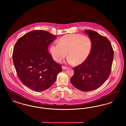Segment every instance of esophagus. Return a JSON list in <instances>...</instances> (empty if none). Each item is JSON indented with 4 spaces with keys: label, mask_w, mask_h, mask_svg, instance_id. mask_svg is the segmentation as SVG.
Returning a JSON list of instances; mask_svg holds the SVG:
<instances>
[{
    "label": "esophagus",
    "mask_w": 126,
    "mask_h": 126,
    "mask_svg": "<svg viewBox=\"0 0 126 126\" xmlns=\"http://www.w3.org/2000/svg\"><path fill=\"white\" fill-rule=\"evenodd\" d=\"M62 68L63 70H65V69H66L67 67H66V66H62Z\"/></svg>",
    "instance_id": "obj_1"
}]
</instances>
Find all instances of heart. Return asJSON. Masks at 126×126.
Instances as JSON below:
<instances>
[{
  "mask_svg": "<svg viewBox=\"0 0 126 126\" xmlns=\"http://www.w3.org/2000/svg\"><path fill=\"white\" fill-rule=\"evenodd\" d=\"M92 47V41L88 37L80 34H69L62 37L58 44H52L49 50L56 62H61L67 53L68 62L78 66L87 59Z\"/></svg>",
  "mask_w": 126,
  "mask_h": 126,
  "instance_id": "b5f03b06",
  "label": "heart"
}]
</instances>
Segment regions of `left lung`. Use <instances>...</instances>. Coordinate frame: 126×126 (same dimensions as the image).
Returning <instances> with one entry per match:
<instances>
[{"label": "left lung", "mask_w": 126, "mask_h": 126, "mask_svg": "<svg viewBox=\"0 0 126 126\" xmlns=\"http://www.w3.org/2000/svg\"><path fill=\"white\" fill-rule=\"evenodd\" d=\"M92 43L87 59L74 68L72 85L84 92L95 90L107 80L111 72L114 51L108 39L92 30L84 31Z\"/></svg>", "instance_id": "1"}]
</instances>
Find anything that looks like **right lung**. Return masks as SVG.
<instances>
[{
    "instance_id": "1",
    "label": "right lung",
    "mask_w": 126,
    "mask_h": 126,
    "mask_svg": "<svg viewBox=\"0 0 126 126\" xmlns=\"http://www.w3.org/2000/svg\"><path fill=\"white\" fill-rule=\"evenodd\" d=\"M57 38L47 31L34 30L20 37L13 52L18 77L31 89L41 92L50 87L62 71L48 51V46Z\"/></svg>"
}]
</instances>
